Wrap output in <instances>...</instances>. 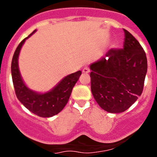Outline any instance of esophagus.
<instances>
[{"instance_id":"34e87169","label":"esophagus","mask_w":157,"mask_h":157,"mask_svg":"<svg viewBox=\"0 0 157 157\" xmlns=\"http://www.w3.org/2000/svg\"><path fill=\"white\" fill-rule=\"evenodd\" d=\"M90 69H89V67H85L84 68L82 69V73H84V74H88V73H90Z\"/></svg>"}]
</instances>
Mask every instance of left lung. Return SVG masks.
I'll return each instance as SVG.
<instances>
[{
  "label": "left lung",
  "instance_id": "1",
  "mask_svg": "<svg viewBox=\"0 0 157 157\" xmlns=\"http://www.w3.org/2000/svg\"><path fill=\"white\" fill-rule=\"evenodd\" d=\"M123 48H111L90 64L91 91L101 109L111 113L128 109L141 96L147 73V58L138 40L123 29Z\"/></svg>",
  "mask_w": 157,
  "mask_h": 157
}]
</instances>
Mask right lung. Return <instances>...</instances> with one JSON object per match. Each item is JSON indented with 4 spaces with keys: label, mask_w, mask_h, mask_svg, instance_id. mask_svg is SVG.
<instances>
[{
    "label": "right lung",
    "mask_w": 157,
    "mask_h": 157,
    "mask_svg": "<svg viewBox=\"0 0 157 157\" xmlns=\"http://www.w3.org/2000/svg\"><path fill=\"white\" fill-rule=\"evenodd\" d=\"M36 30L19 43L14 52L11 66L12 82L16 97L29 111L40 117H52L61 112L67 105L72 89L79 78L82 71H78L66 76L52 90L45 94H38L30 90L20 75L18 58L23 43Z\"/></svg>",
    "instance_id": "1"
}]
</instances>
